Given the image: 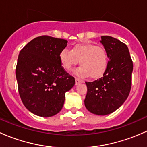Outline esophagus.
Returning <instances> with one entry per match:
<instances>
[{
    "instance_id": "1",
    "label": "esophagus",
    "mask_w": 147,
    "mask_h": 147,
    "mask_svg": "<svg viewBox=\"0 0 147 147\" xmlns=\"http://www.w3.org/2000/svg\"><path fill=\"white\" fill-rule=\"evenodd\" d=\"M82 82H83L82 80H80L79 78H75V84H76V85H78V84H79L80 83H82Z\"/></svg>"
}]
</instances>
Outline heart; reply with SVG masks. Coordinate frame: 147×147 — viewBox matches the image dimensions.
Wrapping results in <instances>:
<instances>
[{"mask_svg":"<svg viewBox=\"0 0 147 147\" xmlns=\"http://www.w3.org/2000/svg\"><path fill=\"white\" fill-rule=\"evenodd\" d=\"M62 67L66 70L78 64L81 65L74 70V74L80 78L90 75L92 78H99L103 75L107 67L108 57L106 49L93 43L78 44L72 50L63 49L59 55Z\"/></svg>","mask_w":147,"mask_h":147,"instance_id":"obj_1","label":"heart"}]
</instances>
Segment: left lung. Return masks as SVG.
<instances>
[{
	"instance_id": "1",
	"label": "left lung",
	"mask_w": 147,
	"mask_h": 147,
	"mask_svg": "<svg viewBox=\"0 0 147 147\" xmlns=\"http://www.w3.org/2000/svg\"><path fill=\"white\" fill-rule=\"evenodd\" d=\"M100 42L109 60L102 78L85 82L87 93L84 105L89 112L107 115L119 108L129 94L133 63L127 46L110 36H102Z\"/></svg>"
}]
</instances>
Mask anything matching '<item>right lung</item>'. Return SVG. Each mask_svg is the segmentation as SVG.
Listing matches in <instances>:
<instances>
[{
    "label": "right lung",
    "mask_w": 147,
    "mask_h": 147,
    "mask_svg": "<svg viewBox=\"0 0 147 147\" xmlns=\"http://www.w3.org/2000/svg\"><path fill=\"white\" fill-rule=\"evenodd\" d=\"M67 43L66 40L42 35L20 50L16 69L19 94L25 107L37 116L58 113L65 92L75 85V78L65 72L59 57Z\"/></svg>",
    "instance_id": "right-lung-1"
}]
</instances>
